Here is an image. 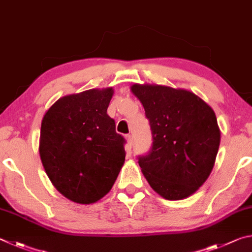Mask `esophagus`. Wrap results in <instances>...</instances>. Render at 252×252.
Segmentation results:
<instances>
[{
	"label": "esophagus",
	"mask_w": 252,
	"mask_h": 252,
	"mask_svg": "<svg viewBox=\"0 0 252 252\" xmlns=\"http://www.w3.org/2000/svg\"><path fill=\"white\" fill-rule=\"evenodd\" d=\"M126 142H127V147H131L133 146V143H134V139H133V136H131L130 134L126 135Z\"/></svg>",
	"instance_id": "esophagus-1"
}]
</instances>
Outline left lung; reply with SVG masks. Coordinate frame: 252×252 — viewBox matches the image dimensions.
<instances>
[{
    "label": "left lung",
    "instance_id": "1",
    "mask_svg": "<svg viewBox=\"0 0 252 252\" xmlns=\"http://www.w3.org/2000/svg\"><path fill=\"white\" fill-rule=\"evenodd\" d=\"M130 91L143 104L153 135L152 151L138 160L145 178L165 199L191 196L208 179L219 149L214 109L183 88L133 84Z\"/></svg>",
    "mask_w": 252,
    "mask_h": 252
}]
</instances>
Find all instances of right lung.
Here are the masks:
<instances>
[{
    "label": "right lung",
    "mask_w": 252,
    "mask_h": 252,
    "mask_svg": "<svg viewBox=\"0 0 252 252\" xmlns=\"http://www.w3.org/2000/svg\"><path fill=\"white\" fill-rule=\"evenodd\" d=\"M113 87L61 97L44 114L39 157L57 190L91 205L110 191L125 161V139L107 115Z\"/></svg>",
    "instance_id": "right-lung-1"
}]
</instances>
